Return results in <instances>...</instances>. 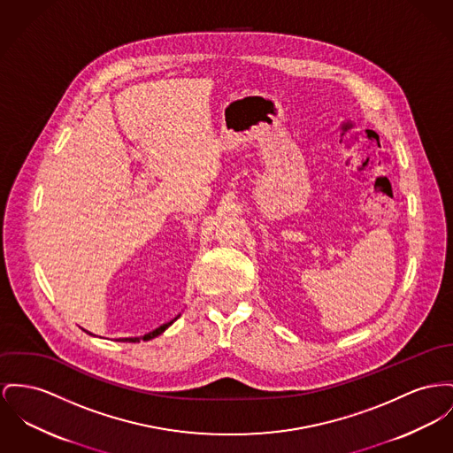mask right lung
I'll list each match as a JSON object with an SVG mask.
<instances>
[{"instance_id": "obj_1", "label": "right lung", "mask_w": 453, "mask_h": 453, "mask_svg": "<svg viewBox=\"0 0 453 453\" xmlns=\"http://www.w3.org/2000/svg\"><path fill=\"white\" fill-rule=\"evenodd\" d=\"M175 319H177V318H175ZM175 319H173V321H175ZM173 321H170V323H166V325H161V326H159V328H156L154 332L144 334V336H142V340H151V338H154V336L161 334V333L165 332V330H166V328H168V326H170ZM125 342H134V343H135V342H139V338H125Z\"/></svg>"}]
</instances>
